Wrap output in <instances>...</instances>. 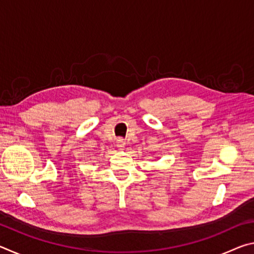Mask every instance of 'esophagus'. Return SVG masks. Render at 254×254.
I'll return each mask as SVG.
<instances>
[{"mask_svg":"<svg viewBox=\"0 0 254 254\" xmlns=\"http://www.w3.org/2000/svg\"><path fill=\"white\" fill-rule=\"evenodd\" d=\"M117 145H118V148L123 149L124 145H126V141H124L123 139H121V137H119V139L117 140Z\"/></svg>","mask_w":254,"mask_h":254,"instance_id":"obj_1","label":"esophagus"}]
</instances>
